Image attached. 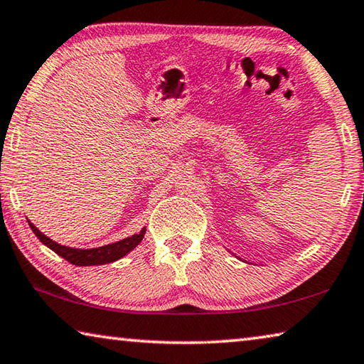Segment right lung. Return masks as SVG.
<instances>
[{"label":"right lung","mask_w":364,"mask_h":364,"mask_svg":"<svg viewBox=\"0 0 364 364\" xmlns=\"http://www.w3.org/2000/svg\"><path fill=\"white\" fill-rule=\"evenodd\" d=\"M30 228L35 232V236L40 239V241L48 245L49 249L56 252L58 255L65 258L67 262L72 264H77V267H91V264H104V263H110L119 260V258L125 257L128 252L133 250L136 245L143 241L146 228H143L138 234H133L130 237L122 239L119 242L114 244H107L102 245V247H96V249H72V247H65V245H60L58 242H54L53 239H49L45 236L38 228H36L33 223H30Z\"/></svg>","instance_id":"1"}]
</instances>
